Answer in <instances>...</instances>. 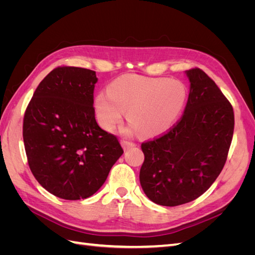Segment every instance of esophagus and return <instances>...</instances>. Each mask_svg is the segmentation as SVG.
<instances>
[{
  "label": "esophagus",
  "instance_id": "obj_1",
  "mask_svg": "<svg viewBox=\"0 0 255 255\" xmlns=\"http://www.w3.org/2000/svg\"><path fill=\"white\" fill-rule=\"evenodd\" d=\"M121 145L123 146V149L125 150H128L129 148H133V146H135V143L129 141V140H127V139H122L121 140Z\"/></svg>",
  "mask_w": 255,
  "mask_h": 255
}]
</instances>
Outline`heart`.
Wrapping results in <instances>:
<instances>
[{"label": "heart", "instance_id": "obj_1", "mask_svg": "<svg viewBox=\"0 0 255 255\" xmlns=\"http://www.w3.org/2000/svg\"><path fill=\"white\" fill-rule=\"evenodd\" d=\"M186 97L185 86L177 81L127 74L110 85L109 94L100 92L95 106L104 128L113 129L128 112V122L138 132L154 136L172 127L184 109Z\"/></svg>", "mask_w": 255, "mask_h": 255}]
</instances>
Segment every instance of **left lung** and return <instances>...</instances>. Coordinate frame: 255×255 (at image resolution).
Listing matches in <instances>:
<instances>
[{"instance_id": "left-lung-1", "label": "left lung", "mask_w": 255, "mask_h": 255, "mask_svg": "<svg viewBox=\"0 0 255 255\" xmlns=\"http://www.w3.org/2000/svg\"><path fill=\"white\" fill-rule=\"evenodd\" d=\"M188 101L166 133L141 143V187L151 201L176 206L212 186L225 166L234 132L229 100L203 70L192 68Z\"/></svg>"}]
</instances>
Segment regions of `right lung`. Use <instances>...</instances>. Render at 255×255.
<instances>
[{
  "mask_svg": "<svg viewBox=\"0 0 255 255\" xmlns=\"http://www.w3.org/2000/svg\"><path fill=\"white\" fill-rule=\"evenodd\" d=\"M89 69L59 66L38 85L23 119L30 171L41 186L65 200L92 196L107 179L123 149L98 126Z\"/></svg>",
  "mask_w": 255,
  "mask_h": 255,
  "instance_id": "1",
  "label": "right lung"
}]
</instances>
